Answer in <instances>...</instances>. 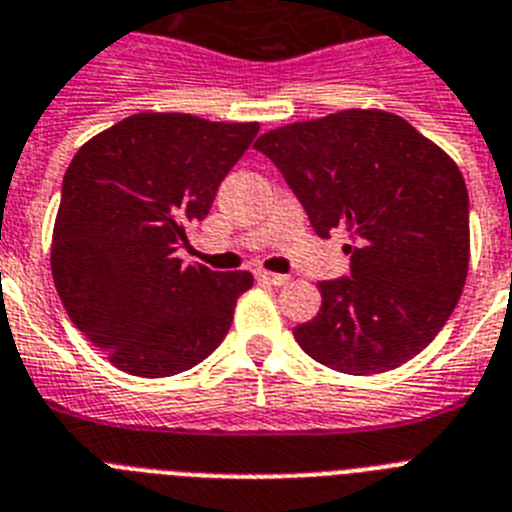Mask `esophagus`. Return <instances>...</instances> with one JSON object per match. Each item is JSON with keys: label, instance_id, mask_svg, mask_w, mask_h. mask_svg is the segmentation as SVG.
Here are the masks:
<instances>
[{"label": "esophagus", "instance_id": "34e87169", "mask_svg": "<svg viewBox=\"0 0 512 512\" xmlns=\"http://www.w3.org/2000/svg\"><path fill=\"white\" fill-rule=\"evenodd\" d=\"M255 276H257V281H263V284H270V286L289 284V276H281V273H268V270H257Z\"/></svg>", "mask_w": 512, "mask_h": 512}]
</instances>
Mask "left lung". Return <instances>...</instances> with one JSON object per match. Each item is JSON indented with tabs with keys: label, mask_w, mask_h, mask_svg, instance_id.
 I'll use <instances>...</instances> for the list:
<instances>
[{
	"label": "left lung",
	"mask_w": 512,
	"mask_h": 512,
	"mask_svg": "<svg viewBox=\"0 0 512 512\" xmlns=\"http://www.w3.org/2000/svg\"><path fill=\"white\" fill-rule=\"evenodd\" d=\"M302 202L315 234H350V276L294 328L307 355L373 376L407 363L458 305L468 276V189L458 165L400 115L344 110L255 141Z\"/></svg>",
	"instance_id": "1"
}]
</instances>
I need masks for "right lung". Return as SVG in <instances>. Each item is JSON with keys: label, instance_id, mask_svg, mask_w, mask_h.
I'll use <instances>...</instances> for the list:
<instances>
[{"label": "right lung", "instance_id": "obj_1", "mask_svg": "<svg viewBox=\"0 0 512 512\" xmlns=\"http://www.w3.org/2000/svg\"><path fill=\"white\" fill-rule=\"evenodd\" d=\"M257 123L139 112L86 141L62 178L52 276L70 321L120 371L176 376L223 342L252 273L184 265L186 228Z\"/></svg>", "mask_w": 512, "mask_h": 512}]
</instances>
